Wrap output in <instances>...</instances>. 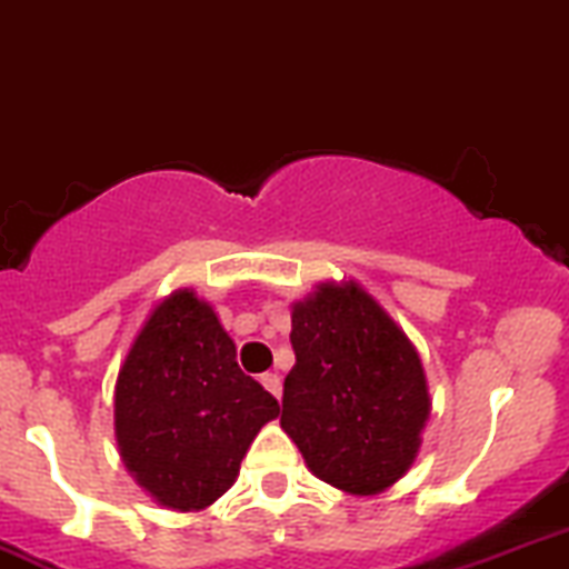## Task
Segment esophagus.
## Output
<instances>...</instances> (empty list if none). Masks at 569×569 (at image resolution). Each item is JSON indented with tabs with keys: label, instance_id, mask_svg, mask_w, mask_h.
<instances>
[{
	"label": "esophagus",
	"instance_id": "obj_1",
	"mask_svg": "<svg viewBox=\"0 0 569 569\" xmlns=\"http://www.w3.org/2000/svg\"><path fill=\"white\" fill-rule=\"evenodd\" d=\"M261 386L267 388V391L272 393L274 399H280V391H283V382H280L278 375H263L261 377Z\"/></svg>",
	"mask_w": 569,
	"mask_h": 569
}]
</instances>
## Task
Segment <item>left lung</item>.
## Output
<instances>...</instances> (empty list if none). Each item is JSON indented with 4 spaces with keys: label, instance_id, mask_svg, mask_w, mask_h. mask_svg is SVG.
<instances>
[{
    "label": "left lung",
    "instance_id": "1",
    "mask_svg": "<svg viewBox=\"0 0 569 569\" xmlns=\"http://www.w3.org/2000/svg\"><path fill=\"white\" fill-rule=\"evenodd\" d=\"M291 347L280 427L321 481L386 490L416 460L429 418L416 347L355 283L321 286L295 306Z\"/></svg>",
    "mask_w": 569,
    "mask_h": 569
}]
</instances>
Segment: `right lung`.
Returning <instances> with one entry per match:
<instances>
[{"mask_svg":"<svg viewBox=\"0 0 569 569\" xmlns=\"http://www.w3.org/2000/svg\"><path fill=\"white\" fill-rule=\"evenodd\" d=\"M280 412L237 363L220 319L192 291L162 302L114 386L120 457L168 509H203L233 485L252 438Z\"/></svg>","mask_w":569,"mask_h":569,"instance_id":"add662e5","label":"right lung"}]
</instances>
